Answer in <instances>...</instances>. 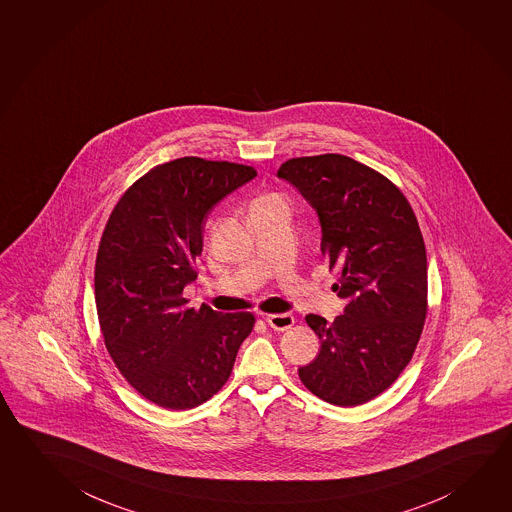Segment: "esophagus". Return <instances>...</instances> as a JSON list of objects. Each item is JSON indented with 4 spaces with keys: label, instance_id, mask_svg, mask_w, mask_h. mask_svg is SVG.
I'll list each match as a JSON object with an SVG mask.
<instances>
[{
    "label": "esophagus",
    "instance_id": "obj_1",
    "mask_svg": "<svg viewBox=\"0 0 512 512\" xmlns=\"http://www.w3.org/2000/svg\"><path fill=\"white\" fill-rule=\"evenodd\" d=\"M267 323H269L270 328L283 332V330H287V328L294 325V316L287 314V312H283V314H270V316H267Z\"/></svg>",
    "mask_w": 512,
    "mask_h": 512
}]
</instances>
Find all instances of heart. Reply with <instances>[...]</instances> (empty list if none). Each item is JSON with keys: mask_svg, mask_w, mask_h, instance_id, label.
<instances>
[{"mask_svg": "<svg viewBox=\"0 0 512 512\" xmlns=\"http://www.w3.org/2000/svg\"><path fill=\"white\" fill-rule=\"evenodd\" d=\"M263 202H279V198H276V196H265V198L258 200V204H263Z\"/></svg>", "mask_w": 512, "mask_h": 512, "instance_id": "1", "label": "heart"}]
</instances>
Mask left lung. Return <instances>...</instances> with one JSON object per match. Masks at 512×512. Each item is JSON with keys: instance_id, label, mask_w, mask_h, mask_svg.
I'll list each match as a JSON object with an SVG mask.
<instances>
[{"instance_id": "8db88e82", "label": "left lung", "mask_w": 512, "mask_h": 512, "mask_svg": "<svg viewBox=\"0 0 512 512\" xmlns=\"http://www.w3.org/2000/svg\"><path fill=\"white\" fill-rule=\"evenodd\" d=\"M316 211L321 254L339 270L343 314L326 325L308 314L321 341L299 379L319 399L359 406L397 381L426 319L428 263L406 196L377 171L344 155L292 158L278 171Z\"/></svg>"}]
</instances>
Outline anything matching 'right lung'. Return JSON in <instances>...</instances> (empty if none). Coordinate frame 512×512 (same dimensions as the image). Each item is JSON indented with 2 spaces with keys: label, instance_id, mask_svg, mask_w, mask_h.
<instances>
[{
  "label": "right lung",
  "instance_id": "obj_1",
  "mask_svg": "<svg viewBox=\"0 0 512 512\" xmlns=\"http://www.w3.org/2000/svg\"><path fill=\"white\" fill-rule=\"evenodd\" d=\"M256 177L249 166L184 157L151 169L122 195L95 261V303L113 363L166 409L211 399L254 326L249 312L187 308L207 214Z\"/></svg>",
  "mask_w": 512,
  "mask_h": 512
}]
</instances>
